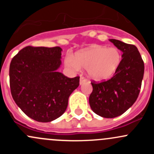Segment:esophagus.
I'll list each match as a JSON object with an SVG mask.
<instances>
[{"mask_svg":"<svg viewBox=\"0 0 154 154\" xmlns=\"http://www.w3.org/2000/svg\"><path fill=\"white\" fill-rule=\"evenodd\" d=\"M86 82V80L84 78V77H81L80 78V85H83V83H85Z\"/></svg>","mask_w":154,"mask_h":154,"instance_id":"1","label":"esophagus"}]
</instances>
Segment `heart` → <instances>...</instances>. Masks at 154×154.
I'll return each mask as SVG.
<instances>
[{"instance_id":"heart-1","label":"heart","mask_w":154,"mask_h":154,"mask_svg":"<svg viewBox=\"0 0 154 154\" xmlns=\"http://www.w3.org/2000/svg\"><path fill=\"white\" fill-rule=\"evenodd\" d=\"M121 62L122 55L117 48L93 45L78 51L74 58L69 57L66 63L74 70L87 69L90 78L102 81L114 76Z\"/></svg>"}]
</instances>
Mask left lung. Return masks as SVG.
<instances>
[{
	"label": "left lung",
	"instance_id": "1",
	"mask_svg": "<svg viewBox=\"0 0 154 154\" xmlns=\"http://www.w3.org/2000/svg\"><path fill=\"white\" fill-rule=\"evenodd\" d=\"M122 52L120 66L111 79L92 82L89 104L94 113L112 119L125 113L136 102L144 76V62L137 48L117 39H109Z\"/></svg>",
	"mask_w": 154,
	"mask_h": 154
}]
</instances>
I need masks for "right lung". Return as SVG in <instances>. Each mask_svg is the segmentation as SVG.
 <instances>
[{
  "label": "right lung",
  "instance_id": "right-lung-1",
  "mask_svg": "<svg viewBox=\"0 0 154 154\" xmlns=\"http://www.w3.org/2000/svg\"><path fill=\"white\" fill-rule=\"evenodd\" d=\"M62 48L32 47L21 49L10 66L12 98L28 117L50 122L66 110L68 97L80 84V77L68 78L57 70Z\"/></svg>",
  "mask_w": 154,
  "mask_h": 154
}]
</instances>
